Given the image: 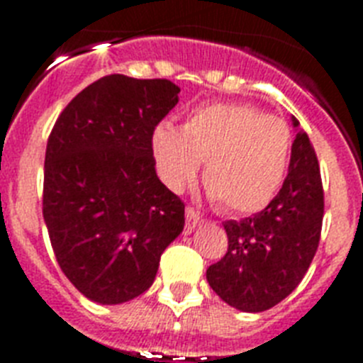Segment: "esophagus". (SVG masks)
I'll return each mask as SVG.
<instances>
[{
  "instance_id": "esophagus-1",
  "label": "esophagus",
  "mask_w": 363,
  "mask_h": 363,
  "mask_svg": "<svg viewBox=\"0 0 363 363\" xmlns=\"http://www.w3.org/2000/svg\"><path fill=\"white\" fill-rule=\"evenodd\" d=\"M201 224V215H199L198 211L192 209V207H186V230L190 233L196 230V228Z\"/></svg>"
}]
</instances>
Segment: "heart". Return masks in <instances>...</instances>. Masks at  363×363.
Returning <instances> with one entry per match:
<instances>
[{"label": "heart", "mask_w": 363, "mask_h": 363, "mask_svg": "<svg viewBox=\"0 0 363 363\" xmlns=\"http://www.w3.org/2000/svg\"><path fill=\"white\" fill-rule=\"evenodd\" d=\"M150 145L160 177L173 192H182L205 162L211 198L226 213L252 215L281 190L292 135L282 118L252 105L209 104L194 109L181 130L156 125Z\"/></svg>", "instance_id": "b5f03b06"}]
</instances>
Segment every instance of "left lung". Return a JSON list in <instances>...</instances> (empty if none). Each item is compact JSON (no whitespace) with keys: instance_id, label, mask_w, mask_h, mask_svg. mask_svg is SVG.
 Masks as SVG:
<instances>
[{"instance_id":"8db88e82","label":"left lung","mask_w":363,"mask_h":363,"mask_svg":"<svg viewBox=\"0 0 363 363\" xmlns=\"http://www.w3.org/2000/svg\"><path fill=\"white\" fill-rule=\"evenodd\" d=\"M288 175L264 211L224 222L226 256L207 269L209 286L242 313H262L296 290L320 241L324 192L315 148L292 116Z\"/></svg>"}]
</instances>
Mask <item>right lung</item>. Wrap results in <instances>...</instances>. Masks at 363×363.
<instances>
[{"label":"right lung","mask_w":363,"mask_h":363,"mask_svg":"<svg viewBox=\"0 0 363 363\" xmlns=\"http://www.w3.org/2000/svg\"><path fill=\"white\" fill-rule=\"evenodd\" d=\"M179 92L165 79L104 77L71 99L48 137V238L65 277L96 303H125L152 286L184 228V203L156 175L150 145Z\"/></svg>","instance_id":"1"}]
</instances>
